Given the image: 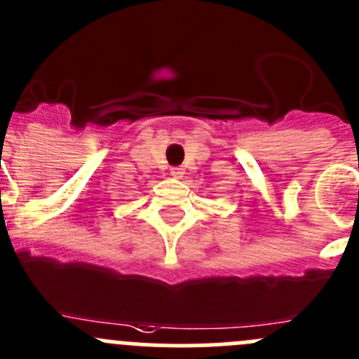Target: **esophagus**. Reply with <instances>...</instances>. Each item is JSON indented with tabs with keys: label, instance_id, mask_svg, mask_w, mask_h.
Segmentation results:
<instances>
[{
	"label": "esophagus",
	"instance_id": "1",
	"mask_svg": "<svg viewBox=\"0 0 359 359\" xmlns=\"http://www.w3.org/2000/svg\"><path fill=\"white\" fill-rule=\"evenodd\" d=\"M170 173H172V175L175 177V179H180V177H184V170L179 168V166H175V168L170 170Z\"/></svg>",
	"mask_w": 359,
	"mask_h": 359
}]
</instances>
